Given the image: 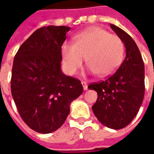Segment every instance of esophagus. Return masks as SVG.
Wrapping results in <instances>:
<instances>
[{"mask_svg": "<svg viewBox=\"0 0 154 154\" xmlns=\"http://www.w3.org/2000/svg\"><path fill=\"white\" fill-rule=\"evenodd\" d=\"M82 87H83V89L84 90H88V84H87V82L84 81L82 82Z\"/></svg>", "mask_w": 154, "mask_h": 154, "instance_id": "obj_1", "label": "esophagus"}]
</instances>
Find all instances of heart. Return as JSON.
Returning <instances> with one entry per match:
<instances>
[{"label": "heart", "mask_w": 154, "mask_h": 154, "mask_svg": "<svg viewBox=\"0 0 154 154\" xmlns=\"http://www.w3.org/2000/svg\"><path fill=\"white\" fill-rule=\"evenodd\" d=\"M124 49L121 38L102 28L92 27L77 33L73 44L62 45L64 66L68 74L74 75L82 67L85 58L91 72L99 77H106L120 66Z\"/></svg>", "instance_id": "b5f03b06"}]
</instances>
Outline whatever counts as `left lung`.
Segmentation results:
<instances>
[{
    "label": "left lung",
    "mask_w": 154,
    "mask_h": 154,
    "mask_svg": "<svg viewBox=\"0 0 154 154\" xmlns=\"http://www.w3.org/2000/svg\"><path fill=\"white\" fill-rule=\"evenodd\" d=\"M110 28L124 43L125 60L113 75L88 88L98 94L92 109L99 122L119 130L129 125L142 105L145 93L144 63L132 38L116 25L110 24Z\"/></svg>",
    "instance_id": "obj_1"
}]
</instances>
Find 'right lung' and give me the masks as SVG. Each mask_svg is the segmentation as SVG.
<instances>
[{
	"label": "right lung",
	"instance_id": "right-lung-1",
	"mask_svg": "<svg viewBox=\"0 0 154 154\" xmlns=\"http://www.w3.org/2000/svg\"><path fill=\"white\" fill-rule=\"evenodd\" d=\"M66 26L37 29L20 46L11 70V91L20 116L31 129L51 133L70 113V104L82 94L80 80L60 69Z\"/></svg>",
	"mask_w": 154,
	"mask_h": 154
}]
</instances>
